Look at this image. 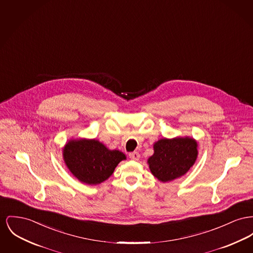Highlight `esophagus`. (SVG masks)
Masks as SVG:
<instances>
[{"label":"esophagus","mask_w":253,"mask_h":253,"mask_svg":"<svg viewBox=\"0 0 253 253\" xmlns=\"http://www.w3.org/2000/svg\"><path fill=\"white\" fill-rule=\"evenodd\" d=\"M139 153L138 152H132V153H130L129 154V158L131 159V160H134V161H137V160H139Z\"/></svg>","instance_id":"1"}]
</instances>
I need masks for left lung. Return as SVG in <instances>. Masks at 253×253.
I'll use <instances>...</instances> for the list:
<instances>
[{
    "instance_id": "1",
    "label": "left lung",
    "mask_w": 253,
    "mask_h": 253,
    "mask_svg": "<svg viewBox=\"0 0 253 253\" xmlns=\"http://www.w3.org/2000/svg\"><path fill=\"white\" fill-rule=\"evenodd\" d=\"M154 151L149 167L152 174L164 182L183 176L198 156L197 142L190 137L161 139L154 144Z\"/></svg>"
}]
</instances>
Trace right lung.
<instances>
[{
  "mask_svg": "<svg viewBox=\"0 0 253 253\" xmlns=\"http://www.w3.org/2000/svg\"><path fill=\"white\" fill-rule=\"evenodd\" d=\"M63 156L75 177L90 185L104 181L126 159L123 153L109 150L95 139L71 140L63 149Z\"/></svg>",
  "mask_w": 253,
  "mask_h": 253,
  "instance_id": "right-lung-1",
  "label": "right lung"
}]
</instances>
